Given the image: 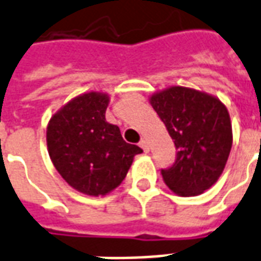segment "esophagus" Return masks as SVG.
I'll return each instance as SVG.
<instances>
[{
  "mask_svg": "<svg viewBox=\"0 0 261 261\" xmlns=\"http://www.w3.org/2000/svg\"><path fill=\"white\" fill-rule=\"evenodd\" d=\"M140 146L144 149V152H149V144H148V141L142 140L140 142Z\"/></svg>",
  "mask_w": 261,
  "mask_h": 261,
  "instance_id": "obj_1",
  "label": "esophagus"
}]
</instances>
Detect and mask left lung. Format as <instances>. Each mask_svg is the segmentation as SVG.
Masks as SVG:
<instances>
[{"label":"left lung","mask_w":261,"mask_h":261,"mask_svg":"<svg viewBox=\"0 0 261 261\" xmlns=\"http://www.w3.org/2000/svg\"><path fill=\"white\" fill-rule=\"evenodd\" d=\"M149 102L177 148L163 181L178 196L203 194L223 174L232 146L227 108L217 96L181 86L152 94Z\"/></svg>","instance_id":"8db88e82"}]
</instances>
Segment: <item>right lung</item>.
I'll return each mask as SVG.
<instances>
[{"instance_id": "add662e5", "label": "right lung", "mask_w": 261, "mask_h": 261, "mask_svg": "<svg viewBox=\"0 0 261 261\" xmlns=\"http://www.w3.org/2000/svg\"><path fill=\"white\" fill-rule=\"evenodd\" d=\"M111 96L90 91L74 96L48 121L47 148L62 178L88 196H105L125 178L140 146L127 144L108 123Z\"/></svg>"}]
</instances>
